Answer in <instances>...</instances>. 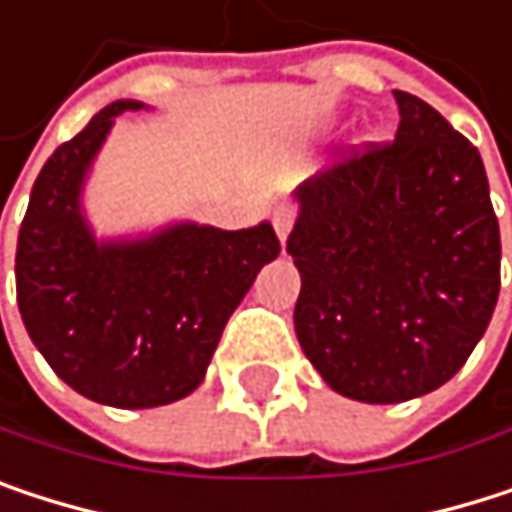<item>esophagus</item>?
<instances>
[{"instance_id":"1","label":"esophagus","mask_w":512,"mask_h":512,"mask_svg":"<svg viewBox=\"0 0 512 512\" xmlns=\"http://www.w3.org/2000/svg\"><path fill=\"white\" fill-rule=\"evenodd\" d=\"M271 220H274V232H277L280 244H286V238L292 232V223H295V211L289 205H277L274 214H271Z\"/></svg>"}]
</instances>
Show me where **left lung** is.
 Instances as JSON below:
<instances>
[{
	"label": "left lung",
	"instance_id": "8db88e82",
	"mask_svg": "<svg viewBox=\"0 0 512 512\" xmlns=\"http://www.w3.org/2000/svg\"><path fill=\"white\" fill-rule=\"evenodd\" d=\"M396 139L295 190V334L340 396L390 405L450 382L492 319L501 235L480 151L393 92Z\"/></svg>",
	"mask_w": 512,
	"mask_h": 512
}]
</instances>
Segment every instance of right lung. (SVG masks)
<instances>
[{"instance_id":"1","label":"right lung","mask_w":512,"mask_h":512,"mask_svg":"<svg viewBox=\"0 0 512 512\" xmlns=\"http://www.w3.org/2000/svg\"><path fill=\"white\" fill-rule=\"evenodd\" d=\"M113 101L44 163L17 238V304L53 373L86 399L157 408L190 396L256 274L280 256L268 220L217 229L169 220L98 235L86 211L95 160L125 113Z\"/></svg>"}]
</instances>
